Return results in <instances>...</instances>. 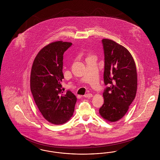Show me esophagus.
<instances>
[{
  "label": "esophagus",
  "mask_w": 160,
  "mask_h": 160,
  "mask_svg": "<svg viewBox=\"0 0 160 160\" xmlns=\"http://www.w3.org/2000/svg\"><path fill=\"white\" fill-rule=\"evenodd\" d=\"M92 96H93V95L92 94V93H86V94H85L84 95V97H85V98H91L92 97Z\"/></svg>",
  "instance_id": "34e87169"
}]
</instances>
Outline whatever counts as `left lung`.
Masks as SVG:
<instances>
[{
  "label": "left lung",
  "instance_id": "obj_1",
  "mask_svg": "<svg viewBox=\"0 0 160 160\" xmlns=\"http://www.w3.org/2000/svg\"><path fill=\"white\" fill-rule=\"evenodd\" d=\"M104 53V104L99 108L102 118L109 122L119 121L127 112L136 97L137 70L129 51L114 41L103 39Z\"/></svg>",
  "mask_w": 160,
  "mask_h": 160
}]
</instances>
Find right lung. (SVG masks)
<instances>
[{
	"label": "right lung",
	"instance_id": "obj_1",
	"mask_svg": "<svg viewBox=\"0 0 160 160\" xmlns=\"http://www.w3.org/2000/svg\"><path fill=\"white\" fill-rule=\"evenodd\" d=\"M71 42L56 41L42 48L33 62L31 73V91L43 117L48 122L60 125L72 116L76 97L65 91L61 82L64 78L63 55Z\"/></svg>",
	"mask_w": 160,
	"mask_h": 160
}]
</instances>
